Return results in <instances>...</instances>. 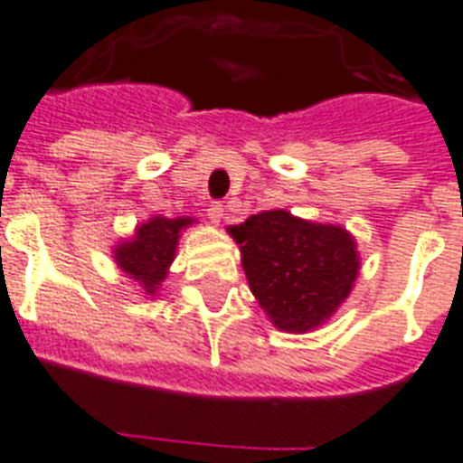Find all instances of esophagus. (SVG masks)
I'll return each mask as SVG.
<instances>
[{"label": "esophagus", "mask_w": 463, "mask_h": 463, "mask_svg": "<svg viewBox=\"0 0 463 463\" xmlns=\"http://www.w3.org/2000/svg\"><path fill=\"white\" fill-rule=\"evenodd\" d=\"M222 215H225V208H222L221 201H213V203L208 205V218H211V222H221Z\"/></svg>", "instance_id": "34e87169"}]
</instances>
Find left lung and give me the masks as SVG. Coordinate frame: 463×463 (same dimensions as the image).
<instances>
[{"instance_id":"left-lung-1","label":"left lung","mask_w":463,"mask_h":463,"mask_svg":"<svg viewBox=\"0 0 463 463\" xmlns=\"http://www.w3.org/2000/svg\"><path fill=\"white\" fill-rule=\"evenodd\" d=\"M242 269L260 307L282 331L304 334L324 324L358 275L354 238L338 225L265 211L232 225Z\"/></svg>"}]
</instances>
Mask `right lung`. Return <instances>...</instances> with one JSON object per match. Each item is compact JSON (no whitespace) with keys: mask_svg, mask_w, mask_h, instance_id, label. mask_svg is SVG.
<instances>
[{"mask_svg":"<svg viewBox=\"0 0 463 463\" xmlns=\"http://www.w3.org/2000/svg\"><path fill=\"white\" fill-rule=\"evenodd\" d=\"M191 218H152L137 228L132 242H125L115 250L118 265L127 275L137 279L146 292H156V284L166 277V267L174 260L181 228H186Z\"/></svg>","mask_w":463,"mask_h":463,"instance_id":"1","label":"right lung"}]
</instances>
